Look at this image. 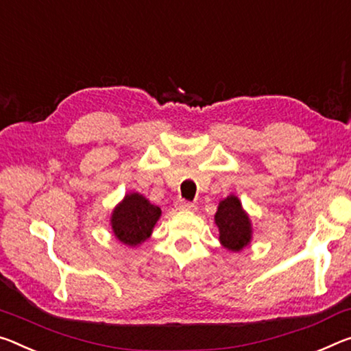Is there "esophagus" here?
Masks as SVG:
<instances>
[{"instance_id":"1","label":"esophagus","mask_w":351,"mask_h":351,"mask_svg":"<svg viewBox=\"0 0 351 351\" xmlns=\"http://www.w3.org/2000/svg\"><path fill=\"white\" fill-rule=\"evenodd\" d=\"M176 208L180 210H193L195 209V204L189 203V202H186V199H180V202L176 203Z\"/></svg>"}]
</instances>
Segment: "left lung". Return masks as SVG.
<instances>
[{"label": "left lung", "instance_id": "left-lung-1", "mask_svg": "<svg viewBox=\"0 0 351 351\" xmlns=\"http://www.w3.org/2000/svg\"><path fill=\"white\" fill-rule=\"evenodd\" d=\"M214 219L215 225L219 226L220 243L226 250L241 252L252 242V220L236 195L221 199Z\"/></svg>", "mask_w": 351, "mask_h": 351}]
</instances>
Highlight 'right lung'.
<instances>
[{
  "instance_id": "add662e5",
  "label": "right lung",
  "mask_w": 351,
  "mask_h": 351,
  "mask_svg": "<svg viewBox=\"0 0 351 351\" xmlns=\"http://www.w3.org/2000/svg\"><path fill=\"white\" fill-rule=\"evenodd\" d=\"M160 217V208L148 202L141 193L125 195L123 202L115 206L110 217L114 236L121 243L137 247L152 236L156 221Z\"/></svg>"
}]
</instances>
